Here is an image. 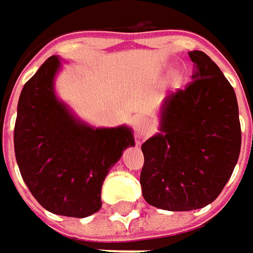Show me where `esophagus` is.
<instances>
[{"label": "esophagus", "mask_w": 253, "mask_h": 253, "mask_svg": "<svg viewBox=\"0 0 253 253\" xmlns=\"http://www.w3.org/2000/svg\"><path fill=\"white\" fill-rule=\"evenodd\" d=\"M152 132V122L146 118H141L135 124V135L136 138L141 141L143 138H146Z\"/></svg>", "instance_id": "esophagus-1"}]
</instances>
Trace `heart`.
<instances>
[{
	"instance_id": "b5f03b06",
	"label": "heart",
	"mask_w": 253,
	"mask_h": 253,
	"mask_svg": "<svg viewBox=\"0 0 253 253\" xmlns=\"http://www.w3.org/2000/svg\"><path fill=\"white\" fill-rule=\"evenodd\" d=\"M171 80H173V83H174V84H179L180 82H181V79H180V76H179V74H174V76H173V79H171Z\"/></svg>"
}]
</instances>
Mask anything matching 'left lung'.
<instances>
[{"instance_id":"obj_1","label":"left lung","mask_w":253,"mask_h":253,"mask_svg":"<svg viewBox=\"0 0 253 253\" xmlns=\"http://www.w3.org/2000/svg\"><path fill=\"white\" fill-rule=\"evenodd\" d=\"M193 82L166 97L161 126L142 145V196L168 211L203 209L219 196L241 152L237 95L201 50L189 52Z\"/></svg>"}]
</instances>
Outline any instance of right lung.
Returning a JSON list of instances; mask_svg holds the SVG:
<instances>
[{"label": "right lung", "instance_id": "add662e5", "mask_svg": "<svg viewBox=\"0 0 253 253\" xmlns=\"http://www.w3.org/2000/svg\"><path fill=\"white\" fill-rule=\"evenodd\" d=\"M60 60L52 56L25 83L14 129L25 184L47 211L84 218L101 209L102 181L133 146L131 128H94L56 97Z\"/></svg>", "mask_w": 253, "mask_h": 253}]
</instances>
